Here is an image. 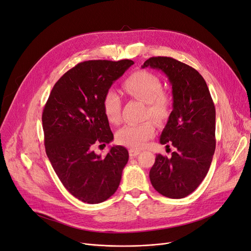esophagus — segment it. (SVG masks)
<instances>
[{"mask_svg": "<svg viewBox=\"0 0 251 251\" xmlns=\"http://www.w3.org/2000/svg\"><path fill=\"white\" fill-rule=\"evenodd\" d=\"M128 154H130L131 158H134V157L138 156L140 154V151L139 150H135V149H130V150H128Z\"/></svg>", "mask_w": 251, "mask_h": 251, "instance_id": "1", "label": "esophagus"}]
</instances>
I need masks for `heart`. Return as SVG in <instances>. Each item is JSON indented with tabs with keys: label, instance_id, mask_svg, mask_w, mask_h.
Wrapping results in <instances>:
<instances>
[{
	"label": "heart",
	"instance_id": "b5f03b06",
	"mask_svg": "<svg viewBox=\"0 0 251 251\" xmlns=\"http://www.w3.org/2000/svg\"><path fill=\"white\" fill-rule=\"evenodd\" d=\"M125 92L138 98L147 103L146 116H150L157 123L170 116L171 101L168 95L162 92V82L156 75L148 71H136L123 82ZM104 115L113 125L121 121V100L116 91L112 89L104 93L102 98ZM156 133V126L151 120L143 121L137 125H127L117 132L118 143L132 149H141Z\"/></svg>",
	"mask_w": 251,
	"mask_h": 251
}]
</instances>
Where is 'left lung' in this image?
<instances>
[{
  "instance_id": "obj_1",
  "label": "left lung",
  "mask_w": 251,
  "mask_h": 251,
  "mask_svg": "<svg viewBox=\"0 0 251 251\" xmlns=\"http://www.w3.org/2000/svg\"><path fill=\"white\" fill-rule=\"evenodd\" d=\"M161 70L173 89V111L160 143L175 151L156 155L150 180L168 198L181 199L200 185L210 168L216 149V109L206 81L191 66L173 57L156 56L142 68Z\"/></svg>"
}]
</instances>
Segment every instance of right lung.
Listing matches in <instances>:
<instances>
[{
  "label": "right lung",
  "mask_w": 251,
  "mask_h": 251,
  "mask_svg": "<svg viewBox=\"0 0 251 251\" xmlns=\"http://www.w3.org/2000/svg\"><path fill=\"white\" fill-rule=\"evenodd\" d=\"M133 64L131 59L79 63L56 81L45 104L42 121L46 154L67 191L82 202L101 203L119 186L127 150L112 147L101 158L93 148L114 138L102 98Z\"/></svg>",
  "instance_id": "right-lung-1"
}]
</instances>
